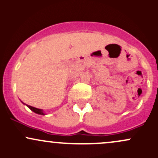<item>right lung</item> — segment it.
<instances>
[{
	"mask_svg": "<svg viewBox=\"0 0 158 158\" xmlns=\"http://www.w3.org/2000/svg\"><path fill=\"white\" fill-rule=\"evenodd\" d=\"M27 107H29L32 111H33V112H34V113H38V114L44 115L43 112H42V110L38 109V108H36V107H32V106H30V105H27Z\"/></svg>",
	"mask_w": 158,
	"mask_h": 158,
	"instance_id": "obj_1",
	"label": "right lung"
}]
</instances>
